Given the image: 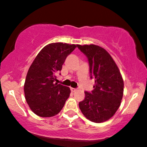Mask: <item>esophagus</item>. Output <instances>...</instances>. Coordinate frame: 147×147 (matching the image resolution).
<instances>
[{
	"label": "esophagus",
	"instance_id": "obj_1",
	"mask_svg": "<svg viewBox=\"0 0 147 147\" xmlns=\"http://www.w3.org/2000/svg\"><path fill=\"white\" fill-rule=\"evenodd\" d=\"M70 90H71L72 92H75V91L77 90V89L74 88H70Z\"/></svg>",
	"mask_w": 147,
	"mask_h": 147
}]
</instances>
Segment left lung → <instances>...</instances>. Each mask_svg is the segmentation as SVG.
<instances>
[{"instance_id": "1", "label": "left lung", "mask_w": 147, "mask_h": 147, "mask_svg": "<svg viewBox=\"0 0 147 147\" xmlns=\"http://www.w3.org/2000/svg\"><path fill=\"white\" fill-rule=\"evenodd\" d=\"M87 57L94 89L85 91V98L79 103L84 115L93 122L101 123L113 116L120 106L124 82L115 62L109 53L95 45H77Z\"/></svg>"}]
</instances>
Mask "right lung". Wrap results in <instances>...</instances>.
I'll return each instance as SVG.
<instances>
[{"label": "right lung", "instance_id": "1", "mask_svg": "<svg viewBox=\"0 0 147 147\" xmlns=\"http://www.w3.org/2000/svg\"><path fill=\"white\" fill-rule=\"evenodd\" d=\"M76 48L74 44L50 43L42 49L30 65L24 84L25 97L30 109L37 115L52 117L63 109L70 90L55 83L56 75Z\"/></svg>", "mask_w": 147, "mask_h": 147}]
</instances>
